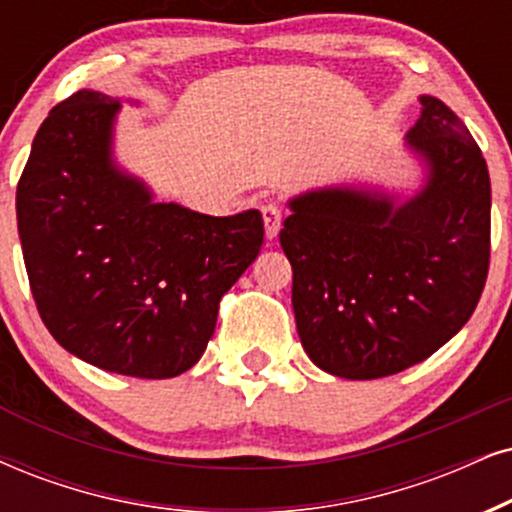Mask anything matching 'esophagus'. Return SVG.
<instances>
[{"label": "esophagus", "instance_id": "1", "mask_svg": "<svg viewBox=\"0 0 512 512\" xmlns=\"http://www.w3.org/2000/svg\"><path fill=\"white\" fill-rule=\"evenodd\" d=\"M262 219H264V234L271 241V238L278 236V231H281V222H283V215H281V208H278L276 203H267L262 205Z\"/></svg>", "mask_w": 512, "mask_h": 512}]
</instances>
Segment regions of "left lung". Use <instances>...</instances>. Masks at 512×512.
I'll return each mask as SVG.
<instances>
[{"label":"left lung","mask_w":512,"mask_h":512,"mask_svg":"<svg viewBox=\"0 0 512 512\" xmlns=\"http://www.w3.org/2000/svg\"><path fill=\"white\" fill-rule=\"evenodd\" d=\"M406 148L423 167L411 196L364 184L288 200L304 352L321 371L373 380L420 364L475 312L489 271L491 184L480 146L437 96H420Z\"/></svg>","instance_id":"8db88e82"}]
</instances>
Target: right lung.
Segmentation results:
<instances>
[{"mask_svg":"<svg viewBox=\"0 0 512 512\" xmlns=\"http://www.w3.org/2000/svg\"><path fill=\"white\" fill-rule=\"evenodd\" d=\"M120 111V99L82 89L49 113L18 181V236L58 345L108 373L163 380L203 357L264 222L260 210L210 217L158 203L115 163Z\"/></svg>","mask_w":512,"mask_h":512,"instance_id":"obj_1","label":"right lung"}]
</instances>
